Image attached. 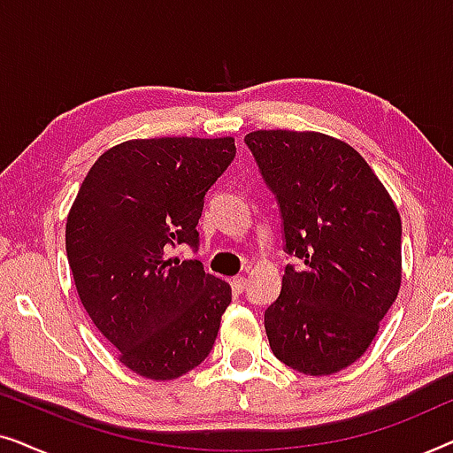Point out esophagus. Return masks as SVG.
Returning <instances> with one entry per match:
<instances>
[{"label": "esophagus", "mask_w": 453, "mask_h": 453, "mask_svg": "<svg viewBox=\"0 0 453 453\" xmlns=\"http://www.w3.org/2000/svg\"><path fill=\"white\" fill-rule=\"evenodd\" d=\"M231 284H233L234 293H243V290L247 288V278L245 276H234Z\"/></svg>", "instance_id": "obj_1"}]
</instances>
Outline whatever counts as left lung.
Instances as JSON below:
<instances>
[{
  "instance_id": "1",
  "label": "left lung",
  "mask_w": 453,
  "mask_h": 453,
  "mask_svg": "<svg viewBox=\"0 0 453 453\" xmlns=\"http://www.w3.org/2000/svg\"><path fill=\"white\" fill-rule=\"evenodd\" d=\"M280 203L287 265L264 326L278 361L332 375L358 361L402 282V220L361 154L319 132L257 129L245 135Z\"/></svg>"
}]
</instances>
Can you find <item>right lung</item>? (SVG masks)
Masks as SVG:
<instances>
[{"instance_id": "right-lung-1", "label": "right lung", "mask_w": 453, "mask_h": 453, "mask_svg": "<svg viewBox=\"0 0 453 453\" xmlns=\"http://www.w3.org/2000/svg\"><path fill=\"white\" fill-rule=\"evenodd\" d=\"M234 138H140L96 158L65 222L80 301L134 373L171 381L212 350L231 287L197 259L203 196L234 158Z\"/></svg>"}]
</instances>
